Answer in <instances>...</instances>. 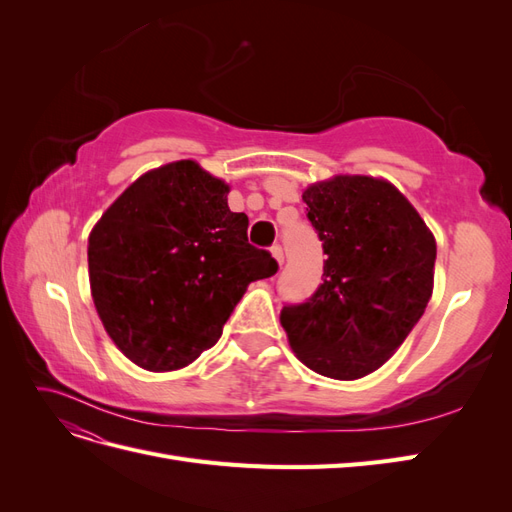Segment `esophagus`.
Wrapping results in <instances>:
<instances>
[{"label":"esophagus","instance_id":"1","mask_svg":"<svg viewBox=\"0 0 512 512\" xmlns=\"http://www.w3.org/2000/svg\"><path fill=\"white\" fill-rule=\"evenodd\" d=\"M271 254H273V258L280 262V265H284V250H282V245L280 243H273L271 245Z\"/></svg>","mask_w":512,"mask_h":512}]
</instances>
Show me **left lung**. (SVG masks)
I'll list each match as a JSON object with an SVG mask.
<instances>
[{
  "instance_id": "1",
  "label": "left lung",
  "mask_w": 512,
  "mask_h": 512,
  "mask_svg": "<svg viewBox=\"0 0 512 512\" xmlns=\"http://www.w3.org/2000/svg\"><path fill=\"white\" fill-rule=\"evenodd\" d=\"M327 254L322 284L284 305L282 327L316 374L356 380L376 371L421 320L433 290L436 239L389 181L335 177L303 192Z\"/></svg>"
}]
</instances>
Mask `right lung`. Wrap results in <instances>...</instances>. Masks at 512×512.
I'll return each mask as SVG.
<instances>
[{
    "mask_svg": "<svg viewBox=\"0 0 512 512\" xmlns=\"http://www.w3.org/2000/svg\"><path fill=\"white\" fill-rule=\"evenodd\" d=\"M228 185L181 160L136 179L91 230L89 282L117 348L149 371L190 365L218 342L247 284L277 260L247 243Z\"/></svg>",
    "mask_w": 512,
    "mask_h": 512,
    "instance_id": "obj_1",
    "label": "right lung"
}]
</instances>
